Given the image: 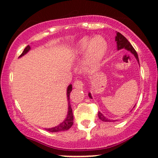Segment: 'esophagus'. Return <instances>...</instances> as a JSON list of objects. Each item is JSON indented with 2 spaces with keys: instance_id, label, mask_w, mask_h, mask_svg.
<instances>
[{
  "instance_id": "obj_1",
  "label": "esophagus",
  "mask_w": 158,
  "mask_h": 158,
  "mask_svg": "<svg viewBox=\"0 0 158 158\" xmlns=\"http://www.w3.org/2000/svg\"><path fill=\"white\" fill-rule=\"evenodd\" d=\"M73 85L76 89H82L84 87V82L82 80H76Z\"/></svg>"
}]
</instances>
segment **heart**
<instances>
[{
	"label": "heart",
	"mask_w": 158,
	"mask_h": 158,
	"mask_svg": "<svg viewBox=\"0 0 158 158\" xmlns=\"http://www.w3.org/2000/svg\"><path fill=\"white\" fill-rule=\"evenodd\" d=\"M85 52L83 69L86 72L95 71L99 66L108 50V44L102 36H93L89 40L83 38L79 44V51L81 53Z\"/></svg>",
	"instance_id": "1"
}]
</instances>
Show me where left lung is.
Returning a JSON list of instances; mask_svg holds the SVG:
<instances>
[{"label":"left lung","mask_w":158,"mask_h":158,"mask_svg":"<svg viewBox=\"0 0 158 158\" xmlns=\"http://www.w3.org/2000/svg\"><path fill=\"white\" fill-rule=\"evenodd\" d=\"M115 41H116V43H117V48H118V49L125 48L126 49H128V50L131 51V52L132 53L135 55V56L136 57L137 60H138V63H139V60H138V53H137V52L135 51V49H134V47H132L131 44H130V42H129L128 40H127L126 38H125V36H124L122 34V33H117V36H115ZM89 97L92 98V95H91L90 93L89 94ZM98 118H99V119H101V120L103 121V122H109V121L108 120L107 118H106L103 116V114H102V113L98 112Z\"/></svg>","instance_id":"1"}]
</instances>
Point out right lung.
<instances>
[{
  "label": "right lung",
  "instance_id": "1",
  "mask_svg": "<svg viewBox=\"0 0 158 158\" xmlns=\"http://www.w3.org/2000/svg\"><path fill=\"white\" fill-rule=\"evenodd\" d=\"M30 47L29 45L27 47H25V49H23V52L21 53V55L20 56H22L24 54H26L28 51L30 50ZM72 85H69L68 86L67 89V98H68V101H69V110H68V114H67V117L65 119V121H63V122H62L60 125H59L58 126L54 127V128H47L46 130L48 131L49 132H59V131H66L68 129H69L72 127V125H73V109L71 108V105H70V102H69V95L70 92L72 91Z\"/></svg>",
  "mask_w": 158,
  "mask_h": 158
}]
</instances>
